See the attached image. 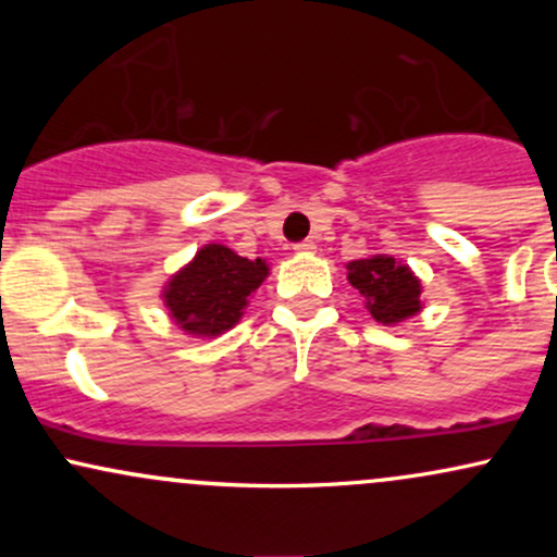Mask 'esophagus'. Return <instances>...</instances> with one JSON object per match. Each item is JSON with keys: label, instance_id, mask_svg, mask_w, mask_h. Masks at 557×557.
<instances>
[{"label": "esophagus", "instance_id": "esophagus-1", "mask_svg": "<svg viewBox=\"0 0 557 557\" xmlns=\"http://www.w3.org/2000/svg\"><path fill=\"white\" fill-rule=\"evenodd\" d=\"M314 248H317L314 240H300V243H296V246H293V251H298V253H314Z\"/></svg>", "mask_w": 557, "mask_h": 557}]
</instances>
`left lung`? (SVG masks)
<instances>
[{"instance_id":"8db88e82","label":"left lung","mask_w":557,"mask_h":557,"mask_svg":"<svg viewBox=\"0 0 557 557\" xmlns=\"http://www.w3.org/2000/svg\"><path fill=\"white\" fill-rule=\"evenodd\" d=\"M348 283L367 300L380 324H398L421 311V283L406 264L393 257L356 259L348 264Z\"/></svg>"}]
</instances>
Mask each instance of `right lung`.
I'll list each match as a JSON object with an SVG mask.
<instances>
[{
	"label": "right lung",
	"mask_w": 557,
	"mask_h": 557,
	"mask_svg": "<svg viewBox=\"0 0 557 557\" xmlns=\"http://www.w3.org/2000/svg\"><path fill=\"white\" fill-rule=\"evenodd\" d=\"M270 274L264 259H243L233 248L209 243L190 264L172 274L162 298L183 332L216 337L238 324L248 296Z\"/></svg>",
	"instance_id": "add662e5"
}]
</instances>
